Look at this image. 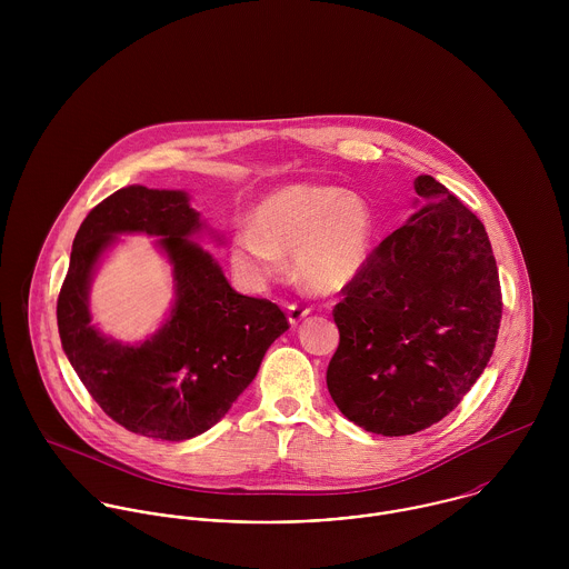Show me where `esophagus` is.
Returning a JSON list of instances; mask_svg holds the SVG:
<instances>
[{
	"label": "esophagus",
	"mask_w": 569,
	"mask_h": 569,
	"mask_svg": "<svg viewBox=\"0 0 569 569\" xmlns=\"http://www.w3.org/2000/svg\"><path fill=\"white\" fill-rule=\"evenodd\" d=\"M309 313H311V311L305 309V307H300V305H289V307H287V316H289L291 326L300 325Z\"/></svg>",
	"instance_id": "34e87169"
}]
</instances>
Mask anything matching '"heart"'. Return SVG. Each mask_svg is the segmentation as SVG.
<instances>
[{"label": "heart", "instance_id": "1", "mask_svg": "<svg viewBox=\"0 0 569 569\" xmlns=\"http://www.w3.org/2000/svg\"><path fill=\"white\" fill-rule=\"evenodd\" d=\"M372 239L366 201L335 186L291 183L258 201L251 228L237 230L230 244L234 269L249 282L282 273V253L313 291H339L363 269Z\"/></svg>", "mask_w": 569, "mask_h": 569}]
</instances>
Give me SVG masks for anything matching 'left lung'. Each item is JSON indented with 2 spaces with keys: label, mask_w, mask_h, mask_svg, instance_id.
<instances>
[{
  "label": "left lung",
  "mask_w": 569,
  "mask_h": 569,
  "mask_svg": "<svg viewBox=\"0 0 569 569\" xmlns=\"http://www.w3.org/2000/svg\"><path fill=\"white\" fill-rule=\"evenodd\" d=\"M422 207L377 244L332 309L326 370L339 411L381 436H409L453 411L492 355L501 289L482 221L431 174Z\"/></svg>",
  "instance_id": "1"
}]
</instances>
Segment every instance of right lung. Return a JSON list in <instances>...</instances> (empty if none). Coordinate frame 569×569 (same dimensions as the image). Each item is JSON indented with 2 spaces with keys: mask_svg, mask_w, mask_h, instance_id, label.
<instances>
[{
  "mask_svg": "<svg viewBox=\"0 0 569 569\" xmlns=\"http://www.w3.org/2000/svg\"><path fill=\"white\" fill-rule=\"evenodd\" d=\"M199 230L186 192L120 188L82 221L57 300L63 350L91 399L124 429L170 442L217 425L289 328L278 305L230 287L214 258L188 239ZM129 231L161 237L178 293L171 318L138 347L100 336L86 302L97 258Z\"/></svg>",
  "mask_w": 569,
  "mask_h": 569,
  "instance_id": "1",
  "label": "right lung"
}]
</instances>
